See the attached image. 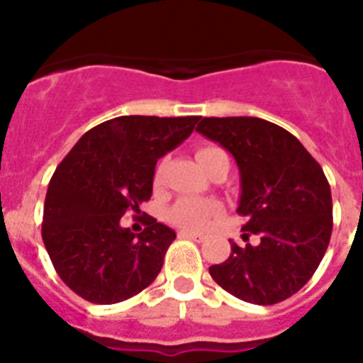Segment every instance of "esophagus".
I'll use <instances>...</instances> for the list:
<instances>
[{"label":"esophagus","instance_id":"1","mask_svg":"<svg viewBox=\"0 0 363 363\" xmlns=\"http://www.w3.org/2000/svg\"><path fill=\"white\" fill-rule=\"evenodd\" d=\"M179 238H182V239H192V241L201 242V241H203V239H205V235H203V233L186 232V230H181V232H179Z\"/></svg>","mask_w":363,"mask_h":363}]
</instances>
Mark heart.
Returning <instances> with one entry per match:
<instances>
[{"mask_svg": "<svg viewBox=\"0 0 363 363\" xmlns=\"http://www.w3.org/2000/svg\"><path fill=\"white\" fill-rule=\"evenodd\" d=\"M218 156H226L224 150H220L218 147H199L196 150V160L199 162V165L207 169L213 160H216ZM162 171H164V162L156 167V173H154V184H160L162 181ZM224 213V207H222L220 201L211 198H192V196H186V198H181L177 203H173L167 209V220L171 224H175L179 228H184V230H196V232H201L205 228L209 226L211 222L216 220L218 216Z\"/></svg>", "mask_w": 363, "mask_h": 363, "instance_id": "obj_1", "label": "heart"}]
</instances>
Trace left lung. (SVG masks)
<instances>
[{
  "mask_svg": "<svg viewBox=\"0 0 363 363\" xmlns=\"http://www.w3.org/2000/svg\"><path fill=\"white\" fill-rule=\"evenodd\" d=\"M196 131L235 158L242 232L259 235L258 247L232 242L230 258L211 265V277L248 303L284 301L315 275L332 238V190L320 164L298 137L256 116L201 118Z\"/></svg>",
  "mask_w": 363,
  "mask_h": 363,
  "instance_id": "obj_1",
  "label": "left lung"
}]
</instances>
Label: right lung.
I'll return each mask as SVG.
<instances>
[{
	"mask_svg": "<svg viewBox=\"0 0 363 363\" xmlns=\"http://www.w3.org/2000/svg\"><path fill=\"white\" fill-rule=\"evenodd\" d=\"M199 116H118L71 148L48 182L43 242L60 279L90 303L135 296L158 277L177 233L152 216L141 233L121 226L152 196L154 167Z\"/></svg>",
	"mask_w": 363,
	"mask_h": 363,
	"instance_id": "1",
	"label": "right lung"
}]
</instances>
